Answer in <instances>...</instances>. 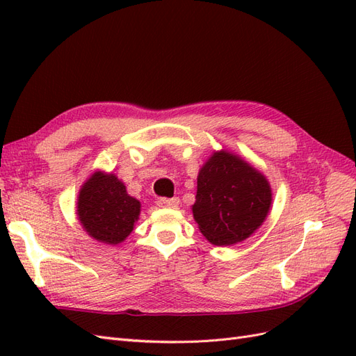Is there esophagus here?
Returning <instances> with one entry per match:
<instances>
[{"instance_id":"1","label":"esophagus","mask_w":356,"mask_h":356,"mask_svg":"<svg viewBox=\"0 0 356 356\" xmlns=\"http://www.w3.org/2000/svg\"><path fill=\"white\" fill-rule=\"evenodd\" d=\"M157 204L160 208H177L179 204L178 197H160L157 200Z\"/></svg>"}]
</instances>
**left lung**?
<instances>
[{"mask_svg":"<svg viewBox=\"0 0 356 356\" xmlns=\"http://www.w3.org/2000/svg\"><path fill=\"white\" fill-rule=\"evenodd\" d=\"M270 204L272 188L261 172L221 149L199 170L191 209L204 238L227 246L250 238L264 222Z\"/></svg>","mask_w":356,"mask_h":356,"instance_id":"1","label":"left lung"}]
</instances>
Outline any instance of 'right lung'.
I'll return each instance as SVG.
<instances>
[{"instance_id": "add662e5", "label": "right lung", "mask_w": 356, "mask_h": 356, "mask_svg": "<svg viewBox=\"0 0 356 356\" xmlns=\"http://www.w3.org/2000/svg\"><path fill=\"white\" fill-rule=\"evenodd\" d=\"M141 202L129 196L114 174L96 170L80 188L77 215L90 238L106 245L122 243L132 233Z\"/></svg>"}]
</instances>
